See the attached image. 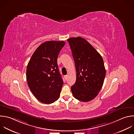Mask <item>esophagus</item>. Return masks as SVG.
<instances>
[{"label":"esophagus","instance_id":"obj_1","mask_svg":"<svg viewBox=\"0 0 134 134\" xmlns=\"http://www.w3.org/2000/svg\"><path fill=\"white\" fill-rule=\"evenodd\" d=\"M64 77H65V80H67V78H68V76H67V75H65V76H64Z\"/></svg>","mask_w":134,"mask_h":134}]
</instances>
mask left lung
<instances>
[{
	"label": "left lung",
	"instance_id": "1",
	"mask_svg": "<svg viewBox=\"0 0 134 134\" xmlns=\"http://www.w3.org/2000/svg\"><path fill=\"white\" fill-rule=\"evenodd\" d=\"M74 59L76 80L71 87L74 97L83 102L95 98L103 87L106 69L103 59L86 39L73 37L67 39Z\"/></svg>",
	"mask_w": 134,
	"mask_h": 134
}]
</instances>
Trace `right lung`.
Returning a JSON list of instances; mask_svg holds the SVG:
<instances>
[{"instance_id":"add662e5","label":"right lung","mask_w":134,"mask_h":134,"mask_svg":"<svg viewBox=\"0 0 134 134\" xmlns=\"http://www.w3.org/2000/svg\"><path fill=\"white\" fill-rule=\"evenodd\" d=\"M64 41L44 42L36 49L27 67L26 78L32 94L40 102L49 104L58 100L64 82L57 65Z\"/></svg>"}]
</instances>
